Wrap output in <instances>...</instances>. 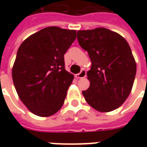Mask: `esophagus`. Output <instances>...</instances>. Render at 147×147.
<instances>
[{
  "instance_id": "esophagus-1",
  "label": "esophagus",
  "mask_w": 147,
  "mask_h": 147,
  "mask_svg": "<svg viewBox=\"0 0 147 147\" xmlns=\"http://www.w3.org/2000/svg\"><path fill=\"white\" fill-rule=\"evenodd\" d=\"M86 70L83 69V70L80 71V73L76 75V79H78V80H80V79H83V78H85V77H86Z\"/></svg>"
}]
</instances>
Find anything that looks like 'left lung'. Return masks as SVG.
<instances>
[{"label":"left lung","mask_w":147,"mask_h":147,"mask_svg":"<svg viewBox=\"0 0 147 147\" xmlns=\"http://www.w3.org/2000/svg\"><path fill=\"white\" fill-rule=\"evenodd\" d=\"M80 45L88 52L91 68L90 86L83 95L99 112H111L125 102L132 89L136 63L128 43L114 31L98 27L78 30Z\"/></svg>","instance_id":"obj_1"}]
</instances>
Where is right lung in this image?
I'll return each instance as SVG.
<instances>
[{"label": "right lung", "instance_id": "add662e5", "mask_svg": "<svg viewBox=\"0 0 147 147\" xmlns=\"http://www.w3.org/2000/svg\"><path fill=\"white\" fill-rule=\"evenodd\" d=\"M76 38L75 30L45 27L25 39L18 49L12 80L20 98L38 117L60 110L74 76L65 70L64 55Z\"/></svg>", "mask_w": 147, "mask_h": 147}]
</instances>
